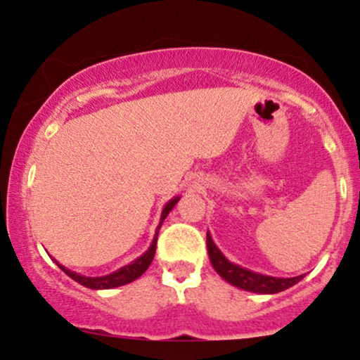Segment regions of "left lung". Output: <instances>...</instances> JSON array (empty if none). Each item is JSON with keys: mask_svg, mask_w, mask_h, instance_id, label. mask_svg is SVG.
Listing matches in <instances>:
<instances>
[{"mask_svg": "<svg viewBox=\"0 0 360 360\" xmlns=\"http://www.w3.org/2000/svg\"><path fill=\"white\" fill-rule=\"evenodd\" d=\"M206 247H208L210 262L214 267V271L221 276L226 283H230L235 288H240L243 291L259 292V295H276V292L284 291V289L295 286L303 279L304 274L296 276V278H274V276L259 274L247 267L238 266V264L230 262L223 255V252L218 249L217 243L213 242L210 232L206 233Z\"/></svg>", "mask_w": 360, "mask_h": 360, "instance_id": "left-lung-1", "label": "left lung"}]
</instances>
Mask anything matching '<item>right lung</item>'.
<instances>
[{
    "mask_svg": "<svg viewBox=\"0 0 360 360\" xmlns=\"http://www.w3.org/2000/svg\"><path fill=\"white\" fill-rule=\"evenodd\" d=\"M177 201H179V196L172 198V200H169L166 206L162 208V213H160V221H159V226H157L155 230V235H154V240H152L150 247L143 252L140 257H137L134 260V262L127 264V266L120 267L115 272H110V274L106 276H100V278H88V276H81L77 274V272H74L71 269H68V267H64L62 264L57 262L56 259H53V262L57 264V266L60 267L62 271L65 272V274L69 276V278L76 281V283H79L81 286H86L89 289H111V288H118V286H123V284H128L131 283V281L139 279L140 276L143 274L148 269V266H150L152 259H154L155 255V245H157V235H159V230L160 226H162V221L166 220V217L169 213H171V210L174 208Z\"/></svg>",
    "mask_w": 360,
    "mask_h": 360,
    "instance_id": "add662e5",
    "label": "right lung"
}]
</instances>
